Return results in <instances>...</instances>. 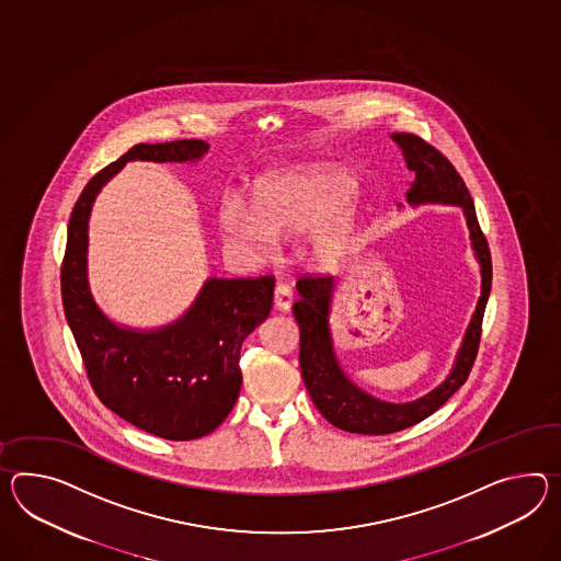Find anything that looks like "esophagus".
<instances>
[{"label": "esophagus", "instance_id": "esophagus-1", "mask_svg": "<svg viewBox=\"0 0 561 561\" xmlns=\"http://www.w3.org/2000/svg\"><path fill=\"white\" fill-rule=\"evenodd\" d=\"M291 301H294V291L287 284H277L274 291V304L275 308L279 312H287L291 308Z\"/></svg>", "mask_w": 561, "mask_h": 561}]
</instances>
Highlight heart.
Wrapping results in <instances>:
<instances>
[{
  "label": "heart",
  "instance_id": "b5f03b06",
  "mask_svg": "<svg viewBox=\"0 0 561 561\" xmlns=\"http://www.w3.org/2000/svg\"><path fill=\"white\" fill-rule=\"evenodd\" d=\"M356 184L334 164H304L257 180L253 199L229 194L220 205L225 241L243 249H270L279 232L310 231L306 251L320 267L339 265L355 247L358 217L353 208Z\"/></svg>",
  "mask_w": 561,
  "mask_h": 561
}]
</instances>
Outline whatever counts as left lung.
<instances>
[{
  "label": "left lung",
  "instance_id": "1",
  "mask_svg": "<svg viewBox=\"0 0 561 561\" xmlns=\"http://www.w3.org/2000/svg\"><path fill=\"white\" fill-rule=\"evenodd\" d=\"M391 139L403 151L405 164L415 179L408 191V203L420 205L460 206L465 213L470 243L480 265V298L470 318L462 344L454 360L450 375L430 393L408 401L389 403L369 396L346 377L334 353L330 332V306L336 279L334 277H301L296 284L300 300L294 304V318L300 327V369L306 389L318 411L330 424L351 434L382 436L417 424L439 410L465 385L479 353L482 316L489 301L492 263L489 243L480 231L472 196L465 180L448 162L446 156L413 134H391Z\"/></svg>",
  "mask_w": 561,
  "mask_h": 561
}]
</instances>
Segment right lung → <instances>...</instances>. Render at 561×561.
I'll list each match as a JSON object with an SVG mask.
<instances>
[{
  "label": "right lung",
  "instance_id": "add662e5",
  "mask_svg": "<svg viewBox=\"0 0 561 561\" xmlns=\"http://www.w3.org/2000/svg\"><path fill=\"white\" fill-rule=\"evenodd\" d=\"M203 139L137 144L81 192L60 270L62 306L96 397L125 422L184 442L217 430L241 391V344L272 312V275L208 277L191 308L160 329L113 322L89 287V217L96 194L127 162H198Z\"/></svg>",
  "mask_w": 561,
  "mask_h": 561
}]
</instances>
